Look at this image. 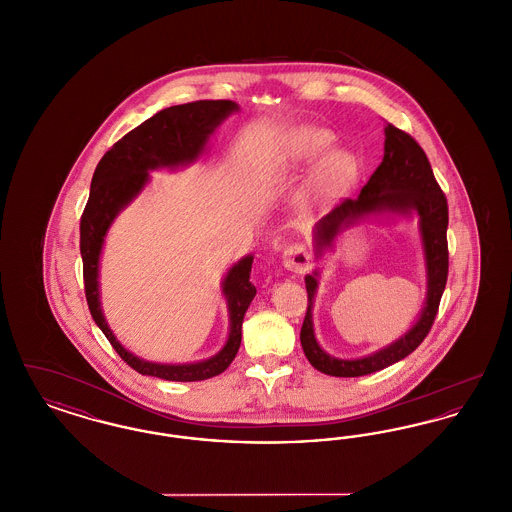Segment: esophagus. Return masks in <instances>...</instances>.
<instances>
[{"mask_svg":"<svg viewBox=\"0 0 512 512\" xmlns=\"http://www.w3.org/2000/svg\"><path fill=\"white\" fill-rule=\"evenodd\" d=\"M282 263L286 270L301 274L311 267V251L307 249L305 244L288 245L282 253Z\"/></svg>","mask_w":512,"mask_h":512,"instance_id":"obj_1","label":"esophagus"}]
</instances>
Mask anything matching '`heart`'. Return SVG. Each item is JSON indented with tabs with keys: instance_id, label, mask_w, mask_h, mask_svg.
<instances>
[{
	"instance_id": "1",
	"label": "heart",
	"mask_w": 512,
	"mask_h": 512,
	"mask_svg": "<svg viewBox=\"0 0 512 512\" xmlns=\"http://www.w3.org/2000/svg\"><path fill=\"white\" fill-rule=\"evenodd\" d=\"M336 144V136L320 126H303L293 130L278 153V169L293 172L317 163ZM359 174L353 153L336 149L328 153L307 182L305 195L313 205H328L345 194Z\"/></svg>"
}]
</instances>
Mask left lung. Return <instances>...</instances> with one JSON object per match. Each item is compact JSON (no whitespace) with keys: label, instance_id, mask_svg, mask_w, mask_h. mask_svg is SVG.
<instances>
[{"label":"left lung","instance_id":"1","mask_svg":"<svg viewBox=\"0 0 512 512\" xmlns=\"http://www.w3.org/2000/svg\"><path fill=\"white\" fill-rule=\"evenodd\" d=\"M411 213L414 211L420 219V232L426 249V267H428V299L422 315L413 328L390 347L355 361L334 359L320 349L313 334V297L317 290V278L305 276L307 288V313L301 326V345L309 363L328 376L355 378L378 372L393 365L407 355L430 334L432 324L438 315L439 301L447 284L449 274V247H447V224L449 209L447 197L441 192L438 180L432 172L430 161L424 149L418 146L411 134L393 126H386V144L384 159L380 167L370 176L365 188L357 199H343L317 226L318 253L334 242L340 232L341 224L351 219L363 217L368 213ZM317 274V272H315Z\"/></svg>","mask_w":512,"mask_h":512}]
</instances>
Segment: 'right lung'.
Segmentation results:
<instances>
[{"mask_svg": "<svg viewBox=\"0 0 512 512\" xmlns=\"http://www.w3.org/2000/svg\"><path fill=\"white\" fill-rule=\"evenodd\" d=\"M236 109L238 105L228 99H201L167 107L124 134L101 157L94 172L90 197L80 217V255L86 301L92 318L113 349L126 365L132 366L140 374L171 382L207 380L224 372L240 349L245 311L257 293L249 280L253 257L242 259L224 278L222 292L228 297L230 309V336L224 349L213 359L195 365H157L128 353L115 340L103 318L98 290L99 253L105 232L122 207L128 205L132 197L140 194L147 182V171L194 161L203 151L215 126Z\"/></svg>", "mask_w": 512, "mask_h": 512, "instance_id": "add662e5", "label": "right lung"}]
</instances>
